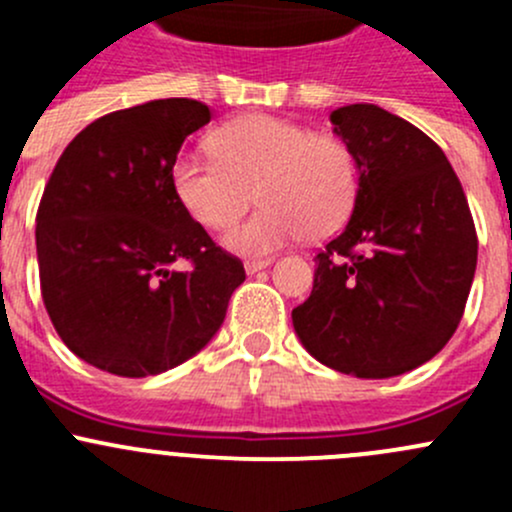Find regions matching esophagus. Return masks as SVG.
I'll list each match as a JSON object with an SVG mask.
<instances>
[{
    "mask_svg": "<svg viewBox=\"0 0 512 512\" xmlns=\"http://www.w3.org/2000/svg\"><path fill=\"white\" fill-rule=\"evenodd\" d=\"M270 265H272L270 257H265V260H247L245 262V272H247V275H255V272L265 270V267H270Z\"/></svg>",
    "mask_w": 512,
    "mask_h": 512,
    "instance_id": "obj_1",
    "label": "esophagus"
}]
</instances>
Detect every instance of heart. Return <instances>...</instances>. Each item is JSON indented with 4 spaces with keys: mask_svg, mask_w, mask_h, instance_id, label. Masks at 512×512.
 Segmentation results:
<instances>
[{
    "mask_svg": "<svg viewBox=\"0 0 512 512\" xmlns=\"http://www.w3.org/2000/svg\"><path fill=\"white\" fill-rule=\"evenodd\" d=\"M215 158L185 153L173 190L190 218L225 230L245 213L252 188L262 208L225 235L237 255L265 257L309 232L329 235L356 200V163L347 143L287 118L250 113L210 136Z\"/></svg>",
    "mask_w": 512,
    "mask_h": 512,
    "instance_id": "b5f03b06",
    "label": "heart"
}]
</instances>
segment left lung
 <instances>
[{"label": "left lung", "instance_id": "1", "mask_svg": "<svg viewBox=\"0 0 512 512\" xmlns=\"http://www.w3.org/2000/svg\"><path fill=\"white\" fill-rule=\"evenodd\" d=\"M359 190L342 235L317 255L312 294L292 309L299 342L329 369L389 379L433 359L456 332L478 260L461 180L404 118L352 103L329 116Z\"/></svg>", "mask_w": 512, "mask_h": 512}]
</instances>
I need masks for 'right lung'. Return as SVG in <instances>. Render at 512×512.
<instances>
[{
  "instance_id": "right-lung-1",
  "label": "right lung",
  "mask_w": 512,
  "mask_h": 512,
  "mask_svg": "<svg viewBox=\"0 0 512 512\" xmlns=\"http://www.w3.org/2000/svg\"><path fill=\"white\" fill-rule=\"evenodd\" d=\"M210 121L193 98H160L96 118L66 146L36 213L44 307L86 364L128 379L195 356L245 282L173 190V163ZM185 259L191 270L172 265Z\"/></svg>"
}]
</instances>
